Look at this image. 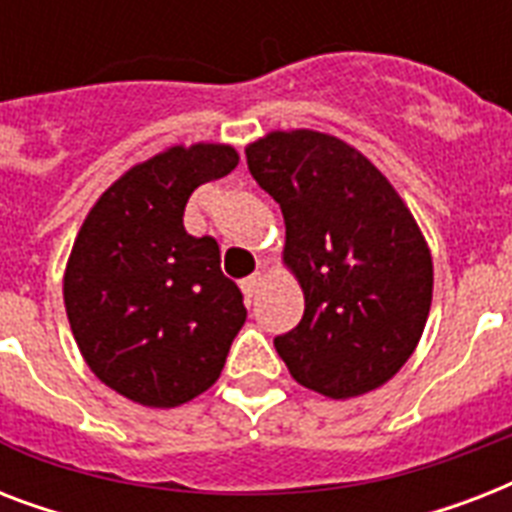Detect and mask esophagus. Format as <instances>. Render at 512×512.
Returning a JSON list of instances; mask_svg holds the SVG:
<instances>
[{
  "instance_id": "34e87169",
  "label": "esophagus",
  "mask_w": 512,
  "mask_h": 512,
  "mask_svg": "<svg viewBox=\"0 0 512 512\" xmlns=\"http://www.w3.org/2000/svg\"><path fill=\"white\" fill-rule=\"evenodd\" d=\"M263 287V273H252L249 279L241 281V292L247 295V300H252V297L257 295V289Z\"/></svg>"
}]
</instances>
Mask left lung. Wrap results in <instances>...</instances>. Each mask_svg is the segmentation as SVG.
Instances as JSON below:
<instances>
[{"mask_svg":"<svg viewBox=\"0 0 512 512\" xmlns=\"http://www.w3.org/2000/svg\"><path fill=\"white\" fill-rule=\"evenodd\" d=\"M279 201L281 260L303 289V321L273 340L289 374L345 401L393 377L433 300V257L412 209L358 148L319 130H273L247 146Z\"/></svg>","mask_w":512,"mask_h":512,"instance_id":"obj_1","label":"left lung"}]
</instances>
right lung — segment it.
Instances as JSON below:
<instances>
[{
    "instance_id": "1",
    "label": "right lung",
    "mask_w": 512,
    "mask_h": 512,
    "mask_svg": "<svg viewBox=\"0 0 512 512\" xmlns=\"http://www.w3.org/2000/svg\"><path fill=\"white\" fill-rule=\"evenodd\" d=\"M228 143L164 148L122 172L84 217L63 273L79 353L103 385L151 409L212 388L247 321L212 236H191L185 201L228 175Z\"/></svg>"
}]
</instances>
